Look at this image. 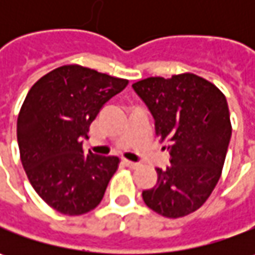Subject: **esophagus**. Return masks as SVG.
<instances>
[{
  "mask_svg": "<svg viewBox=\"0 0 255 255\" xmlns=\"http://www.w3.org/2000/svg\"><path fill=\"white\" fill-rule=\"evenodd\" d=\"M123 163H125V166H128V167H130V169H136V167L139 166V163L128 160V159H123Z\"/></svg>",
  "mask_w": 255,
  "mask_h": 255,
  "instance_id": "esophagus-1",
  "label": "esophagus"
}]
</instances>
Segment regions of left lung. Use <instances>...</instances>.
<instances>
[{"label": "left lung", "mask_w": 255, "mask_h": 255, "mask_svg": "<svg viewBox=\"0 0 255 255\" xmlns=\"http://www.w3.org/2000/svg\"><path fill=\"white\" fill-rule=\"evenodd\" d=\"M132 86L152 112L156 134L170 142V166L156 169L157 183L143 191V201L163 217H184L200 209L220 179L231 137L226 96L189 72Z\"/></svg>", "instance_id": "obj_1"}]
</instances>
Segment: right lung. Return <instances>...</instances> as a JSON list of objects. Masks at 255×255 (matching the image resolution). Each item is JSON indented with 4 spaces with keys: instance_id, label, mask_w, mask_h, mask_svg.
Masks as SVG:
<instances>
[{
    "instance_id": "obj_1",
    "label": "right lung",
    "mask_w": 255,
    "mask_h": 255,
    "mask_svg": "<svg viewBox=\"0 0 255 255\" xmlns=\"http://www.w3.org/2000/svg\"><path fill=\"white\" fill-rule=\"evenodd\" d=\"M129 81L81 65H64L36 81L16 121L21 162L42 200L66 216L93 210L119 166L118 156L84 152L82 137Z\"/></svg>"
}]
</instances>
